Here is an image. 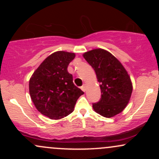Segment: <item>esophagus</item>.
Returning a JSON list of instances; mask_svg holds the SVG:
<instances>
[{"label":"esophagus","mask_w":159,"mask_h":159,"mask_svg":"<svg viewBox=\"0 0 159 159\" xmlns=\"http://www.w3.org/2000/svg\"><path fill=\"white\" fill-rule=\"evenodd\" d=\"M81 90L84 91V92H85V91H86V85H85V84L83 85V86H82V87H81Z\"/></svg>","instance_id":"esophagus-1"}]
</instances>
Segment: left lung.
Instances as JSON below:
<instances>
[{
    "label": "left lung",
    "mask_w": 159,
    "mask_h": 159,
    "mask_svg": "<svg viewBox=\"0 0 159 159\" xmlns=\"http://www.w3.org/2000/svg\"><path fill=\"white\" fill-rule=\"evenodd\" d=\"M93 68L101 89V98L93 107L96 113L110 118L122 112L130 100L132 84L122 63L107 51L96 48L83 54Z\"/></svg>",
    "instance_id": "left-lung-1"
}]
</instances>
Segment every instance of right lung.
Returning a JSON list of instances; mask_svg holds the SVG:
<instances>
[{"mask_svg": "<svg viewBox=\"0 0 159 159\" xmlns=\"http://www.w3.org/2000/svg\"><path fill=\"white\" fill-rule=\"evenodd\" d=\"M75 57V53L63 51L53 53L36 69L29 81L34 105L50 119L59 120L70 114L78 98L84 94L67 71Z\"/></svg>", "mask_w": 159, "mask_h": 159, "instance_id": "1", "label": "right lung"}]
</instances>
